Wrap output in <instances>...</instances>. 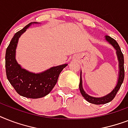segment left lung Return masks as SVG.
Returning a JSON list of instances; mask_svg holds the SVG:
<instances>
[{"instance_id":"obj_1","label":"left lung","mask_w":128,"mask_h":128,"mask_svg":"<svg viewBox=\"0 0 128 128\" xmlns=\"http://www.w3.org/2000/svg\"><path fill=\"white\" fill-rule=\"evenodd\" d=\"M105 40L107 42L111 44L113 46L114 49L116 50V55H117L118 60V68H119V71H118V78L117 84L116 85L112 90L109 94L107 95L102 96V97H93L91 96L88 95L87 93H86L83 89L82 86V71L80 72V84H79V88L80 91L82 96L85 98L86 100H87L88 102L96 105H100V104H107L110 102H111L112 100L114 98V97L116 95V94L121 87L122 84L123 83L124 79V55L121 51L120 47L118 45V42L114 38H111L109 36H106Z\"/></svg>"}]
</instances>
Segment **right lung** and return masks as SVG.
Masks as SVG:
<instances>
[{
	"instance_id": "add662e5",
	"label": "right lung",
	"mask_w": 128,
	"mask_h": 128,
	"mask_svg": "<svg viewBox=\"0 0 128 128\" xmlns=\"http://www.w3.org/2000/svg\"><path fill=\"white\" fill-rule=\"evenodd\" d=\"M32 24L31 22L17 32L11 40L5 55L7 79L16 92L23 97L36 99L48 95L58 81L60 72L68 64L53 66L40 73L24 69L16 60V49L19 38Z\"/></svg>"
}]
</instances>
